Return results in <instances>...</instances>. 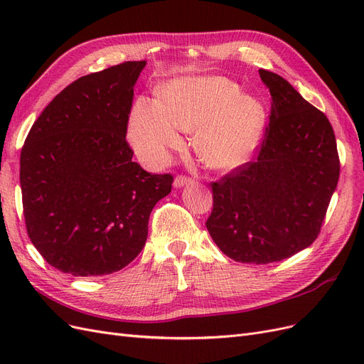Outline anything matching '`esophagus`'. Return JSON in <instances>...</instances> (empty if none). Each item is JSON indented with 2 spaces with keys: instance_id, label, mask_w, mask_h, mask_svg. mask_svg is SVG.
I'll list each match as a JSON object with an SVG mask.
<instances>
[{
  "instance_id": "esophagus-1",
  "label": "esophagus",
  "mask_w": 364,
  "mask_h": 364,
  "mask_svg": "<svg viewBox=\"0 0 364 364\" xmlns=\"http://www.w3.org/2000/svg\"><path fill=\"white\" fill-rule=\"evenodd\" d=\"M188 183H193V179L186 178V176H178V178H176V179H174V182H173L174 188H182V186L188 185Z\"/></svg>"
}]
</instances>
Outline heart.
Here are the masks:
<instances>
[{"label": "heart", "mask_w": 364, "mask_h": 364, "mask_svg": "<svg viewBox=\"0 0 364 364\" xmlns=\"http://www.w3.org/2000/svg\"><path fill=\"white\" fill-rule=\"evenodd\" d=\"M267 109L243 95L225 77L205 75L176 80L162 87L158 100L141 97L129 121V139L141 155L164 158L182 144L179 130H196V150L215 168L246 164L264 136Z\"/></svg>", "instance_id": "heart-1"}]
</instances>
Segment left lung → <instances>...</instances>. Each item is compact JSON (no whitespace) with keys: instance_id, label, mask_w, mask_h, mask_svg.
<instances>
[{"instance_id":"8db88e82","label":"left lung","mask_w":364,"mask_h":364,"mask_svg":"<svg viewBox=\"0 0 364 364\" xmlns=\"http://www.w3.org/2000/svg\"><path fill=\"white\" fill-rule=\"evenodd\" d=\"M259 77L272 109L258 158L211 183L214 205L206 220L218 249L246 264L281 261L311 246L340 174L325 114L281 75L259 70Z\"/></svg>"}]
</instances>
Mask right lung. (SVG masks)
Returning a JSON list of instances; mask_svg holds the SVG:
<instances>
[{
	"mask_svg": "<svg viewBox=\"0 0 364 364\" xmlns=\"http://www.w3.org/2000/svg\"><path fill=\"white\" fill-rule=\"evenodd\" d=\"M146 63L73 82L43 109L21 151L28 237L50 266L73 277H102L134 261L153 206L171 191V174L142 170L126 141Z\"/></svg>",
	"mask_w": 364,
	"mask_h": 364,
	"instance_id": "right-lung-1",
	"label": "right lung"
}]
</instances>
